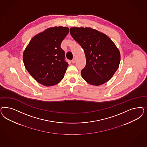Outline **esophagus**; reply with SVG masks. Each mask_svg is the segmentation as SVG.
I'll use <instances>...</instances> for the list:
<instances>
[{
	"instance_id": "1",
	"label": "esophagus",
	"mask_w": 147,
	"mask_h": 147,
	"mask_svg": "<svg viewBox=\"0 0 147 147\" xmlns=\"http://www.w3.org/2000/svg\"><path fill=\"white\" fill-rule=\"evenodd\" d=\"M76 62V59L75 58H74L73 59H72V60L71 61V62L72 63H75Z\"/></svg>"
}]
</instances>
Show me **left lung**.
<instances>
[{"label":"left lung","mask_w":147,"mask_h":147,"mask_svg":"<svg viewBox=\"0 0 147 147\" xmlns=\"http://www.w3.org/2000/svg\"><path fill=\"white\" fill-rule=\"evenodd\" d=\"M71 36L84 51L86 65L81 71L83 79L91 85L109 81L119 68V49L109 37L89 28H72Z\"/></svg>","instance_id":"obj_1"}]
</instances>
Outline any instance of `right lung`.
<instances>
[{
    "label": "right lung",
    "instance_id": "1",
    "mask_svg": "<svg viewBox=\"0 0 147 147\" xmlns=\"http://www.w3.org/2000/svg\"><path fill=\"white\" fill-rule=\"evenodd\" d=\"M69 32L66 27L47 28L32 38L26 47L24 65L39 83L52 86L63 78L69 64L61 44Z\"/></svg>",
    "mask_w": 147,
    "mask_h": 147
}]
</instances>
